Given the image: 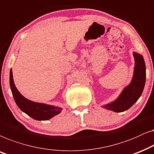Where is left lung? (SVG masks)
<instances>
[{
	"instance_id": "left-lung-1",
	"label": "left lung",
	"mask_w": 154,
	"mask_h": 154,
	"mask_svg": "<svg viewBox=\"0 0 154 154\" xmlns=\"http://www.w3.org/2000/svg\"><path fill=\"white\" fill-rule=\"evenodd\" d=\"M133 56L135 63L132 81L114 101L102 106L105 109L116 112L125 111L136 103L142 94L146 82V65L141 54L134 52Z\"/></svg>"
}]
</instances>
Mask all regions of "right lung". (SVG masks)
Returning a JSON list of instances; mask_svg holds the SVG:
<instances>
[{"mask_svg":"<svg viewBox=\"0 0 154 154\" xmlns=\"http://www.w3.org/2000/svg\"><path fill=\"white\" fill-rule=\"evenodd\" d=\"M10 85L14 99L20 109L31 118L36 120H48L60 113L62 108L34 102L24 97L20 93L14 84L13 70L10 72Z\"/></svg>","mask_w":154,"mask_h":154,"instance_id":"add662e5","label":"right lung"}]
</instances>
